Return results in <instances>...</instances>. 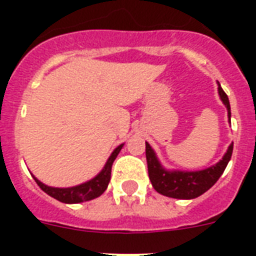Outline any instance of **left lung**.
<instances>
[{
	"label": "left lung",
	"mask_w": 256,
	"mask_h": 256,
	"mask_svg": "<svg viewBox=\"0 0 256 256\" xmlns=\"http://www.w3.org/2000/svg\"><path fill=\"white\" fill-rule=\"evenodd\" d=\"M218 92L220 100L227 108V116L231 124V108L228 96L223 92L218 82ZM234 144H231L224 152V156L218 164L210 168L198 171H183V170H168L160 164L156 152L146 142V160H148V178L152 180V187L160 194L175 199H194L199 195L204 194L208 188L214 186L216 180L220 178L227 164L230 162L232 156Z\"/></svg>",
	"instance_id": "left-lung-1"
}]
</instances>
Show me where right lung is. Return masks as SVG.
<instances>
[{
	"mask_svg": "<svg viewBox=\"0 0 256 256\" xmlns=\"http://www.w3.org/2000/svg\"><path fill=\"white\" fill-rule=\"evenodd\" d=\"M124 148V144H120L118 148H114V152H112V156H108L106 164H104V168L98 172V174L92 178L90 180L81 184L73 187H52L48 186L45 183H42L41 180H38L33 175L34 180L37 182V184L41 187V190H44L48 195H50L52 198L57 199L62 203H81L88 202L94 198H98L100 195L104 192V190L108 188L110 178H112V162L116 160V156L120 154V152Z\"/></svg>",
	"mask_w": 256,
	"mask_h": 256,
	"instance_id": "add662e5",
	"label": "right lung"
}]
</instances>
